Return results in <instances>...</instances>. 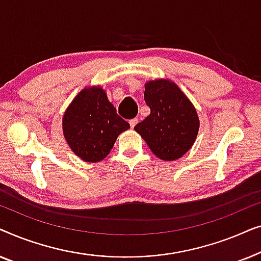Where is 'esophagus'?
Listing matches in <instances>:
<instances>
[{"label":"esophagus","mask_w":261,"mask_h":261,"mask_svg":"<svg viewBox=\"0 0 261 261\" xmlns=\"http://www.w3.org/2000/svg\"><path fill=\"white\" fill-rule=\"evenodd\" d=\"M137 123H138V119H132V120H129L130 128H134L135 126H137Z\"/></svg>","instance_id":"obj_1"}]
</instances>
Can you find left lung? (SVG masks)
<instances>
[{
  "label": "left lung",
  "mask_w": 261,
  "mask_h": 261,
  "mask_svg": "<svg viewBox=\"0 0 261 261\" xmlns=\"http://www.w3.org/2000/svg\"><path fill=\"white\" fill-rule=\"evenodd\" d=\"M144 97L151 114L134 129L156 158L165 162L181 158L198 134L199 119L194 105L174 82L165 78L146 82Z\"/></svg>",
  "instance_id": "obj_1"
}]
</instances>
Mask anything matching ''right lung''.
Returning <instances> with one entry per match:
<instances>
[{"label":"right lung","mask_w":261,"mask_h":261,"mask_svg":"<svg viewBox=\"0 0 261 261\" xmlns=\"http://www.w3.org/2000/svg\"><path fill=\"white\" fill-rule=\"evenodd\" d=\"M99 85L84 88L63 116L64 138L74 154L87 163H98L112 151L116 139L129 128Z\"/></svg>","instance_id":"1"}]
</instances>
